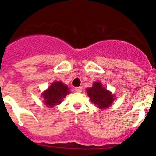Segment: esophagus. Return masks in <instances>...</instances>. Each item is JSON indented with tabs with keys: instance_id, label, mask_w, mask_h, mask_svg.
I'll return each mask as SVG.
<instances>
[{
	"instance_id": "obj_1",
	"label": "esophagus",
	"mask_w": 156,
	"mask_h": 156,
	"mask_svg": "<svg viewBox=\"0 0 156 156\" xmlns=\"http://www.w3.org/2000/svg\"><path fill=\"white\" fill-rule=\"evenodd\" d=\"M75 90L76 92H81L82 91V87H76Z\"/></svg>"
}]
</instances>
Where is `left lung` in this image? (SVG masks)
I'll return each mask as SVG.
<instances>
[{
	"mask_svg": "<svg viewBox=\"0 0 156 156\" xmlns=\"http://www.w3.org/2000/svg\"><path fill=\"white\" fill-rule=\"evenodd\" d=\"M86 90L92 103L99 108L105 109L108 108L115 99V96L103 87L100 82H94L93 86L87 88Z\"/></svg>",
	"mask_w": 156,
	"mask_h": 156,
	"instance_id": "1",
	"label": "left lung"
}]
</instances>
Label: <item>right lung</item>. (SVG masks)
<instances>
[{
    "instance_id": "1",
    "label": "right lung",
    "mask_w": 156,
    "mask_h": 156,
    "mask_svg": "<svg viewBox=\"0 0 156 156\" xmlns=\"http://www.w3.org/2000/svg\"><path fill=\"white\" fill-rule=\"evenodd\" d=\"M69 93V89L67 85L63 84V83L60 81H55L48 90L42 93V96L44 99V103L48 107L51 108L60 104L62 99Z\"/></svg>"
}]
</instances>
